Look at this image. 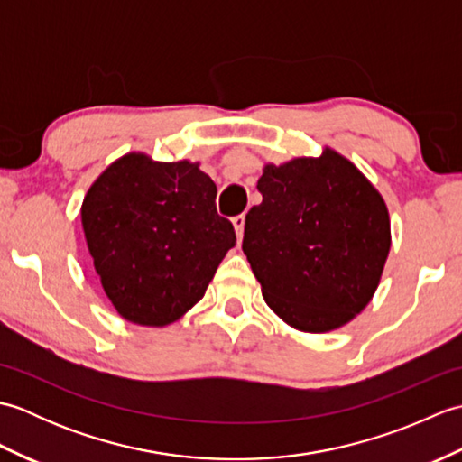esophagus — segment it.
I'll return each instance as SVG.
<instances>
[{"label": "esophagus", "mask_w": 462, "mask_h": 462, "mask_svg": "<svg viewBox=\"0 0 462 462\" xmlns=\"http://www.w3.org/2000/svg\"><path fill=\"white\" fill-rule=\"evenodd\" d=\"M244 222H246V218H244V214H238V216H234V218H232L234 230H236V234H238V240H242V234H244Z\"/></svg>", "instance_id": "34e87169"}]
</instances>
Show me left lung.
I'll list each match as a JSON object with an SVG mask.
<instances>
[{
  "label": "left lung",
  "instance_id": "left-lung-1",
  "mask_svg": "<svg viewBox=\"0 0 462 462\" xmlns=\"http://www.w3.org/2000/svg\"><path fill=\"white\" fill-rule=\"evenodd\" d=\"M258 190L242 250L263 300L301 331L346 326L375 293L391 248L381 194L331 149L268 164Z\"/></svg>",
  "mask_w": 462,
  "mask_h": 462
}]
</instances>
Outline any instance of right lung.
<instances>
[{
	"label": "right lung",
	"mask_w": 462,
	"mask_h": 462,
	"mask_svg": "<svg viewBox=\"0 0 462 462\" xmlns=\"http://www.w3.org/2000/svg\"><path fill=\"white\" fill-rule=\"evenodd\" d=\"M87 246L106 298L125 319L166 326L200 301L236 244L199 164L125 154L87 192Z\"/></svg>",
	"instance_id": "add662e5"
}]
</instances>
